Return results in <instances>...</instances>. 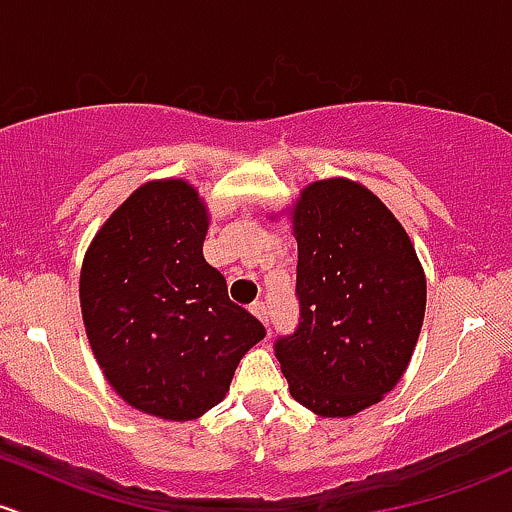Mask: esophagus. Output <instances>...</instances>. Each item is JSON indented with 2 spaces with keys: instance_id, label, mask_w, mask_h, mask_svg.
<instances>
[{
  "instance_id": "esophagus-1",
  "label": "esophagus",
  "mask_w": 512,
  "mask_h": 512,
  "mask_svg": "<svg viewBox=\"0 0 512 512\" xmlns=\"http://www.w3.org/2000/svg\"><path fill=\"white\" fill-rule=\"evenodd\" d=\"M250 311H252V316L260 318L262 323H265V328H267V325H269V308L265 306V303L255 301V303H252V306H250Z\"/></svg>"
}]
</instances>
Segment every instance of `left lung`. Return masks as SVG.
Returning a JSON list of instances; mask_svg holds the SVG:
<instances>
[{
    "instance_id": "8db88e82",
    "label": "left lung",
    "mask_w": 512,
    "mask_h": 512,
    "mask_svg": "<svg viewBox=\"0 0 512 512\" xmlns=\"http://www.w3.org/2000/svg\"><path fill=\"white\" fill-rule=\"evenodd\" d=\"M299 325L274 355L323 418L374 406L398 384L425 316V272L396 216L352 179L308 184L294 211Z\"/></svg>"
}]
</instances>
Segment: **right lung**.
Segmentation results:
<instances>
[{
    "instance_id": "obj_1",
    "label": "right lung",
    "mask_w": 512,
    "mask_h": 512,
    "mask_svg": "<svg viewBox=\"0 0 512 512\" xmlns=\"http://www.w3.org/2000/svg\"><path fill=\"white\" fill-rule=\"evenodd\" d=\"M209 211L184 179L143 184L109 216L80 274L82 320L128 406L194 420L223 401L265 325L228 299L204 260Z\"/></svg>"
}]
</instances>
